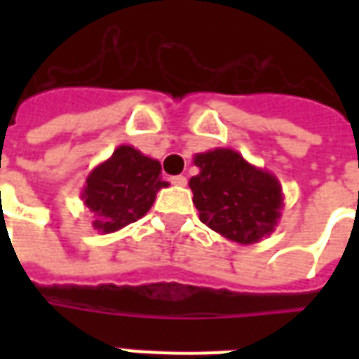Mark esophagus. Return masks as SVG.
Here are the masks:
<instances>
[{
  "label": "esophagus",
  "mask_w": 359,
  "mask_h": 359,
  "mask_svg": "<svg viewBox=\"0 0 359 359\" xmlns=\"http://www.w3.org/2000/svg\"><path fill=\"white\" fill-rule=\"evenodd\" d=\"M171 182H173L175 186H186L188 179H186L184 175H177V177H171Z\"/></svg>",
  "instance_id": "1"
}]
</instances>
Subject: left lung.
<instances>
[{"label": "left lung", "instance_id": "left-lung-1", "mask_svg": "<svg viewBox=\"0 0 359 359\" xmlns=\"http://www.w3.org/2000/svg\"><path fill=\"white\" fill-rule=\"evenodd\" d=\"M194 163L199 173L190 188L203 224L236 244H257L272 235L285 199L276 175L227 147L199 152Z\"/></svg>", "mask_w": 359, "mask_h": 359}]
</instances>
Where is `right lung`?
I'll return each instance as SVG.
<instances>
[{"mask_svg": "<svg viewBox=\"0 0 359 359\" xmlns=\"http://www.w3.org/2000/svg\"><path fill=\"white\" fill-rule=\"evenodd\" d=\"M162 165L132 145H119L114 154L87 175L81 199L93 214V227L109 235L141 219L169 182L162 180Z\"/></svg>", "mask_w": 359, "mask_h": 359, "instance_id": "add662e5", "label": "right lung"}]
</instances>
